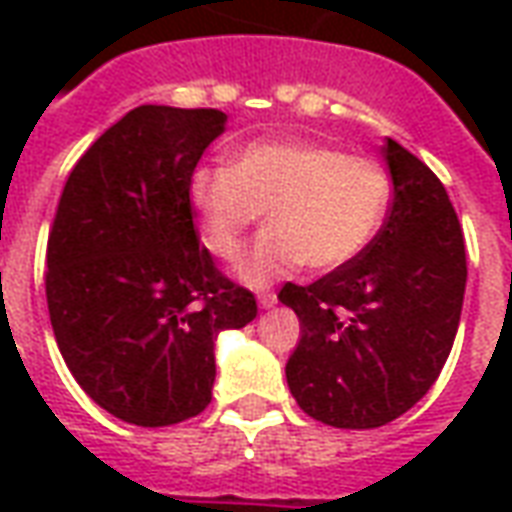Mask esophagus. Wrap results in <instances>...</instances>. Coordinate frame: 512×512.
Instances as JSON below:
<instances>
[{
  "instance_id": "esophagus-1",
  "label": "esophagus",
  "mask_w": 512,
  "mask_h": 512,
  "mask_svg": "<svg viewBox=\"0 0 512 512\" xmlns=\"http://www.w3.org/2000/svg\"><path fill=\"white\" fill-rule=\"evenodd\" d=\"M257 304H260L263 310H268V307H274V304H277V293H271V290H266V293H260V296H257Z\"/></svg>"
}]
</instances>
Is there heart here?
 Returning a JSON list of instances; mask_svg holds the SVG:
<instances>
[{
	"instance_id": "heart-1",
	"label": "heart",
	"mask_w": 512,
	"mask_h": 512,
	"mask_svg": "<svg viewBox=\"0 0 512 512\" xmlns=\"http://www.w3.org/2000/svg\"><path fill=\"white\" fill-rule=\"evenodd\" d=\"M205 246L233 260L266 211L268 227L235 268L252 288L271 285L301 263L329 271L354 260L384 222L389 178L376 158L304 139L246 145L233 167L205 164L189 183Z\"/></svg>"
}]
</instances>
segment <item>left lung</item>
I'll list each match as a JSON object with an SVG mask.
<instances>
[{"mask_svg": "<svg viewBox=\"0 0 512 512\" xmlns=\"http://www.w3.org/2000/svg\"><path fill=\"white\" fill-rule=\"evenodd\" d=\"M384 158L395 194L376 238L312 285L279 290L301 323L290 392L332 428H381L406 414L436 384L461 321L466 244L447 189L395 139Z\"/></svg>", "mask_w": 512, "mask_h": 512, "instance_id": "obj_1", "label": "left lung"}]
</instances>
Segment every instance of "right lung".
Wrapping results in <instances>:
<instances>
[{
    "label": "right lung",
    "mask_w": 512,
    "mask_h": 512,
    "mask_svg": "<svg viewBox=\"0 0 512 512\" xmlns=\"http://www.w3.org/2000/svg\"><path fill=\"white\" fill-rule=\"evenodd\" d=\"M224 120L136 106L76 161L51 222L46 301L62 359L139 428L205 411L216 334L257 315L255 293L224 277L194 227L191 175Z\"/></svg>",
    "instance_id": "add662e5"
}]
</instances>
